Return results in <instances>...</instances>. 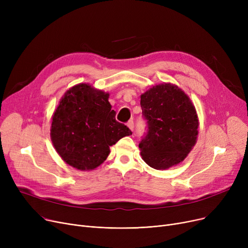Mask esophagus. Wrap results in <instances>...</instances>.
<instances>
[{
	"label": "esophagus",
	"mask_w": 248,
	"mask_h": 248,
	"mask_svg": "<svg viewBox=\"0 0 248 248\" xmlns=\"http://www.w3.org/2000/svg\"><path fill=\"white\" fill-rule=\"evenodd\" d=\"M126 125L129 127V129H131V131H133V129H134V122L133 121H128Z\"/></svg>",
	"instance_id": "1"
}]
</instances>
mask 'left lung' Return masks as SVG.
Returning <instances> with one entry per match:
<instances>
[{
    "mask_svg": "<svg viewBox=\"0 0 248 248\" xmlns=\"http://www.w3.org/2000/svg\"><path fill=\"white\" fill-rule=\"evenodd\" d=\"M140 108L148 124L139 144L142 160L155 170L181 163L198 136V116L188 95L177 85L159 84L140 95Z\"/></svg>",
    "mask_w": 248,
    "mask_h": 248,
    "instance_id": "8db88e82",
    "label": "left lung"
}]
</instances>
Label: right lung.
Here are the masks:
<instances>
[{"label":"right lung","mask_w":248,"mask_h":248,"mask_svg":"<svg viewBox=\"0 0 248 248\" xmlns=\"http://www.w3.org/2000/svg\"><path fill=\"white\" fill-rule=\"evenodd\" d=\"M108 96L86 83L74 85L52 116L53 146L62 160L77 170H93L107 160L110 146L133 134L115 120Z\"/></svg>","instance_id":"add662e5"}]
</instances>
